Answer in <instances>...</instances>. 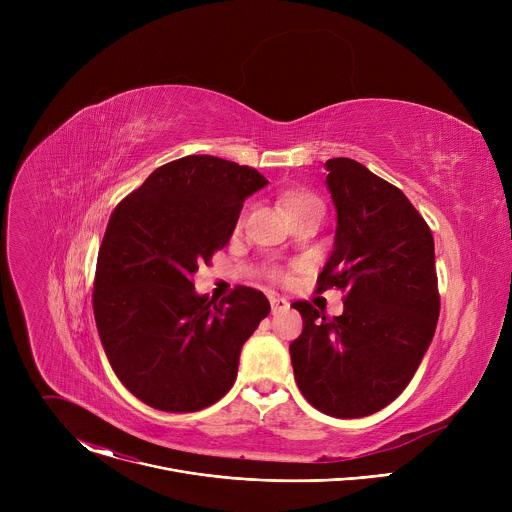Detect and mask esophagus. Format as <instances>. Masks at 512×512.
I'll use <instances>...</instances> for the list:
<instances>
[{
	"label": "esophagus",
	"instance_id": "1",
	"mask_svg": "<svg viewBox=\"0 0 512 512\" xmlns=\"http://www.w3.org/2000/svg\"><path fill=\"white\" fill-rule=\"evenodd\" d=\"M269 302H271V312H273V314H279V312H285V310H289V302H287L285 298H279V296H271V298H269Z\"/></svg>",
	"mask_w": 512,
	"mask_h": 512
}]
</instances>
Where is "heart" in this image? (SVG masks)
Wrapping results in <instances>:
<instances>
[{"instance_id":"1","label":"heart","mask_w":512,"mask_h":512,"mask_svg":"<svg viewBox=\"0 0 512 512\" xmlns=\"http://www.w3.org/2000/svg\"><path fill=\"white\" fill-rule=\"evenodd\" d=\"M281 206L287 214H291V212H298V210H304V208H310V206H322V202L312 192L291 190V192L281 194ZM275 277H279V273H275Z\"/></svg>"}]
</instances>
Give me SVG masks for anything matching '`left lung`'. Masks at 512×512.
<instances>
[{"instance_id":"obj_1","label":"left lung","mask_w":512,"mask_h":512,"mask_svg":"<svg viewBox=\"0 0 512 512\" xmlns=\"http://www.w3.org/2000/svg\"><path fill=\"white\" fill-rule=\"evenodd\" d=\"M338 227L318 291H346L342 316L294 302L304 330L289 344L302 395L354 419L381 411L413 379L440 318L433 235L409 198L369 168L326 162Z\"/></svg>"}]
</instances>
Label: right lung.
Segmentation results:
<instances>
[{
	"mask_svg": "<svg viewBox=\"0 0 512 512\" xmlns=\"http://www.w3.org/2000/svg\"><path fill=\"white\" fill-rule=\"evenodd\" d=\"M265 184L255 168L186 156L115 206L93 312L117 379L145 405L192 413L233 387L241 348L271 306L247 285L216 304L196 294L192 275L229 243L245 198Z\"/></svg>",
	"mask_w": 512,
	"mask_h": 512,
	"instance_id": "right-lung-1",
	"label": "right lung"
}]
</instances>
